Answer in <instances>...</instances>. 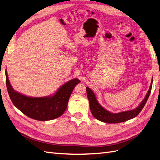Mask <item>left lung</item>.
<instances>
[{"mask_svg": "<svg viewBox=\"0 0 160 160\" xmlns=\"http://www.w3.org/2000/svg\"><path fill=\"white\" fill-rule=\"evenodd\" d=\"M153 83V79L151 82L149 89L148 93L145 97V98L141 102L138 107L132 110L122 111L117 113H113L110 111L106 110L104 108L101 106L98 99H97L95 93H93L91 89L88 87H87V95L89 101V107L91 109V112L97 119H98L101 122L108 123H118L123 122H126L128 120L133 119L136 117V116L141 112V111L143 108L144 105H146L147 101L149 98V96L151 93L152 87Z\"/></svg>", "mask_w": 160, "mask_h": 160, "instance_id": "8db88e82", "label": "left lung"}]
</instances>
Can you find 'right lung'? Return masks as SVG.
I'll return each mask as SVG.
<instances>
[{
    "label": "right lung",
    "mask_w": 160,
    "mask_h": 160,
    "mask_svg": "<svg viewBox=\"0 0 160 160\" xmlns=\"http://www.w3.org/2000/svg\"><path fill=\"white\" fill-rule=\"evenodd\" d=\"M5 73L7 91L14 105L28 118L38 121L52 120L62 115L67 109L72 90L81 81L78 79H71L60 87L54 95L31 98L14 90L7 70Z\"/></svg>",
    "instance_id": "add662e5"
}]
</instances>
